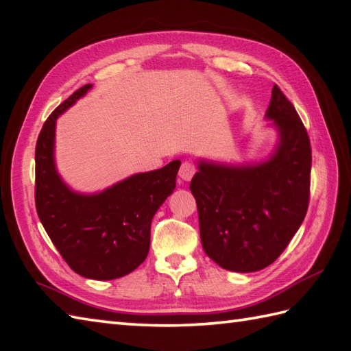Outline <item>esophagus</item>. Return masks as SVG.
Listing matches in <instances>:
<instances>
[{
	"label": "esophagus",
	"mask_w": 351,
	"mask_h": 351,
	"mask_svg": "<svg viewBox=\"0 0 351 351\" xmlns=\"http://www.w3.org/2000/svg\"><path fill=\"white\" fill-rule=\"evenodd\" d=\"M196 173V167H195V164L193 162H189V161H185V162H182L181 164V169H180V176H181V180H184V181H190L191 178H193V175Z\"/></svg>",
	"instance_id": "obj_1"
}]
</instances>
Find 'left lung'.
<instances>
[{
	"instance_id": "obj_1",
	"label": "left lung",
	"mask_w": 351,
	"mask_h": 351,
	"mask_svg": "<svg viewBox=\"0 0 351 351\" xmlns=\"http://www.w3.org/2000/svg\"><path fill=\"white\" fill-rule=\"evenodd\" d=\"M265 119L278 138L264 160L197 158L190 184L204 250L229 271L253 273L273 264L308 211L309 137L278 86L271 90Z\"/></svg>"
}]
</instances>
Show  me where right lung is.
<instances>
[{
    "label": "right lung",
    "instance_id": "add662e5",
    "mask_svg": "<svg viewBox=\"0 0 351 351\" xmlns=\"http://www.w3.org/2000/svg\"><path fill=\"white\" fill-rule=\"evenodd\" d=\"M86 84L47 119L36 145V208L42 225L73 271L87 279H119L143 263L155 213L176 187L181 161L134 173L95 193L66 184L56 162L57 119L86 96Z\"/></svg>",
    "mask_w": 351,
    "mask_h": 351
}]
</instances>
